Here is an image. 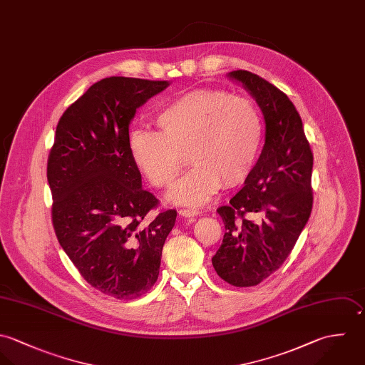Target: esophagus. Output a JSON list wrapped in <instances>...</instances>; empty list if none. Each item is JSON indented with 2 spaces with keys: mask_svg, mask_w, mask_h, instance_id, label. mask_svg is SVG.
<instances>
[{
  "mask_svg": "<svg viewBox=\"0 0 365 365\" xmlns=\"http://www.w3.org/2000/svg\"><path fill=\"white\" fill-rule=\"evenodd\" d=\"M179 215L183 217H196L199 215V210L196 209H180Z\"/></svg>",
  "mask_w": 365,
  "mask_h": 365,
  "instance_id": "obj_1",
  "label": "esophagus"
}]
</instances>
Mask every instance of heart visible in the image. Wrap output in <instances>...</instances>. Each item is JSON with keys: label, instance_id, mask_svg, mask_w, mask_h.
Listing matches in <instances>:
<instances>
[{"label": "heart", "instance_id": "obj_1", "mask_svg": "<svg viewBox=\"0 0 365 365\" xmlns=\"http://www.w3.org/2000/svg\"><path fill=\"white\" fill-rule=\"evenodd\" d=\"M158 133H130V155L155 187L169 186L186 153L195 165L168 192L178 205L199 206L220 187L241 185L262 143V120L245 98L222 90H195L166 104L155 117Z\"/></svg>", "mask_w": 365, "mask_h": 365}]
</instances>
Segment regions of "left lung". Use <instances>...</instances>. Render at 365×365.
<instances>
[{
    "label": "left lung",
    "mask_w": 365,
    "mask_h": 365,
    "mask_svg": "<svg viewBox=\"0 0 365 365\" xmlns=\"http://www.w3.org/2000/svg\"><path fill=\"white\" fill-rule=\"evenodd\" d=\"M258 103L265 144L244 187L221 206L222 244L212 258L221 279L255 287L281 268L312 213L313 153L288 96L247 71L230 72Z\"/></svg>",
    "instance_id": "left-lung-1"
}]
</instances>
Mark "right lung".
Segmentation results:
<instances>
[{"label": "right lung", "instance_id": "right-lung-1", "mask_svg": "<svg viewBox=\"0 0 365 365\" xmlns=\"http://www.w3.org/2000/svg\"><path fill=\"white\" fill-rule=\"evenodd\" d=\"M168 86L123 76L94 83L61 117L48 158L58 241L86 282L115 299L153 287L178 216H148L158 199L143 189L128 146L137 108Z\"/></svg>", "mask_w": 365, "mask_h": 365}]
</instances>
